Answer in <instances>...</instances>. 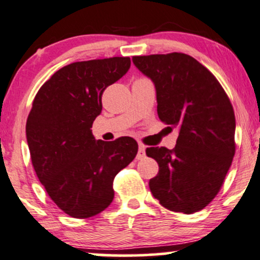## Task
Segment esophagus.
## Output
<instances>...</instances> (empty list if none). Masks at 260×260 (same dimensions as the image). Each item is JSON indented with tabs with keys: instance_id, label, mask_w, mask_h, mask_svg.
Instances as JSON below:
<instances>
[{
	"instance_id": "34e87169",
	"label": "esophagus",
	"mask_w": 260,
	"mask_h": 260,
	"mask_svg": "<svg viewBox=\"0 0 260 260\" xmlns=\"http://www.w3.org/2000/svg\"><path fill=\"white\" fill-rule=\"evenodd\" d=\"M145 156H146V148H145V146L140 145V147H139V152H137L136 158L139 159V160H141V159L145 158Z\"/></svg>"
}]
</instances>
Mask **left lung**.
<instances>
[{"label":"left lung","mask_w":260,"mask_h":260,"mask_svg":"<svg viewBox=\"0 0 260 260\" xmlns=\"http://www.w3.org/2000/svg\"><path fill=\"white\" fill-rule=\"evenodd\" d=\"M155 84L159 119L179 135L174 149L149 147L159 172L149 189L161 206L191 214L216 198L235 154V114L217 78L183 53L133 56Z\"/></svg>","instance_id":"obj_1"}]
</instances>
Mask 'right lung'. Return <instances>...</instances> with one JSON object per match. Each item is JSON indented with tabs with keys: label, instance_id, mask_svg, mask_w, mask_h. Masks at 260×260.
Segmentation results:
<instances>
[{
	"label": "right lung",
	"instance_id": "add662e5",
	"mask_svg": "<svg viewBox=\"0 0 260 260\" xmlns=\"http://www.w3.org/2000/svg\"><path fill=\"white\" fill-rule=\"evenodd\" d=\"M130 65L127 56L70 63L41 86L32 102L26 121L32 166L49 198L73 218H89L110 206L114 177L137 154L131 137L105 142L90 130L105 89Z\"/></svg>",
	"mask_w": 260,
	"mask_h": 260
}]
</instances>
